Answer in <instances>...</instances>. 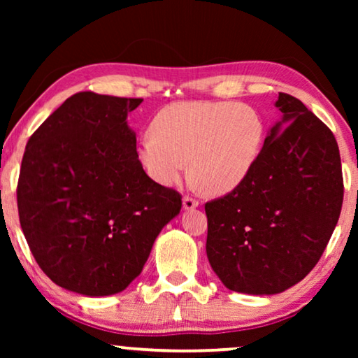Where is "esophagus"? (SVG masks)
<instances>
[{"instance_id": "34e87169", "label": "esophagus", "mask_w": 358, "mask_h": 358, "mask_svg": "<svg viewBox=\"0 0 358 358\" xmlns=\"http://www.w3.org/2000/svg\"><path fill=\"white\" fill-rule=\"evenodd\" d=\"M199 207V202L196 201V199H192L189 196H185L183 197V208L185 210H194Z\"/></svg>"}]
</instances>
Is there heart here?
I'll return each instance as SVG.
<instances>
[{"label": "heart", "instance_id": "heart-1", "mask_svg": "<svg viewBox=\"0 0 358 358\" xmlns=\"http://www.w3.org/2000/svg\"><path fill=\"white\" fill-rule=\"evenodd\" d=\"M137 143L143 171L171 187L189 172L210 194L237 189L264 145L265 123L256 108L229 101L175 102L156 115Z\"/></svg>", "mask_w": 358, "mask_h": 358}]
</instances>
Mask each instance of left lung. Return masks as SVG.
<instances>
[{
    "instance_id": "obj_1",
    "label": "left lung",
    "mask_w": 358,
    "mask_h": 358,
    "mask_svg": "<svg viewBox=\"0 0 358 358\" xmlns=\"http://www.w3.org/2000/svg\"><path fill=\"white\" fill-rule=\"evenodd\" d=\"M251 173L205 203L207 257L227 289L275 295L317 264L343 205V172L331 131L294 96L280 93Z\"/></svg>"
}]
</instances>
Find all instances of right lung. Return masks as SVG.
<instances>
[{
  "instance_id": "add662e5",
  "label": "right lung",
  "mask_w": 358,
  "mask_h": 358,
  "mask_svg": "<svg viewBox=\"0 0 358 358\" xmlns=\"http://www.w3.org/2000/svg\"><path fill=\"white\" fill-rule=\"evenodd\" d=\"M142 99L82 92L29 137L17 186L20 226L42 271L106 296L142 273L181 197L145 173L128 113Z\"/></svg>"
}]
</instances>
